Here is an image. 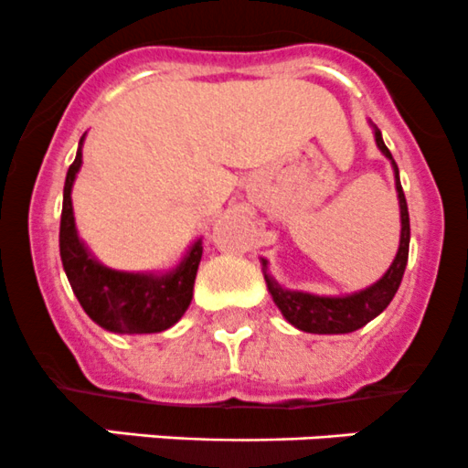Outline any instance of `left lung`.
<instances>
[{"mask_svg": "<svg viewBox=\"0 0 468 468\" xmlns=\"http://www.w3.org/2000/svg\"><path fill=\"white\" fill-rule=\"evenodd\" d=\"M376 143L382 154L391 159L393 173H396L398 205H400V248H398L396 259L380 282L359 291V293L344 295V298H323V295L303 293V291H286L268 272H263L275 304L284 314L286 321L298 330L312 332V335H348V332L359 330L389 307L398 286H400L402 272L407 266V254H410V211H407L405 193H402L400 177H398V165L393 161L389 147L382 141L380 129H376ZM263 266H266V261H263Z\"/></svg>", "mask_w": 468, "mask_h": 468, "instance_id": "8db88e82", "label": "left lung"}]
</instances>
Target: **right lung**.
<instances>
[{"label": "right lung", "instance_id": "1", "mask_svg": "<svg viewBox=\"0 0 468 468\" xmlns=\"http://www.w3.org/2000/svg\"><path fill=\"white\" fill-rule=\"evenodd\" d=\"M79 168L81 147L66 175L58 232L61 261L79 304L97 325L118 335H152L168 330L191 304L193 284L202 259V240H196L184 261L165 275H138L101 266L77 236L70 193Z\"/></svg>", "mask_w": 468, "mask_h": 468}]
</instances>
